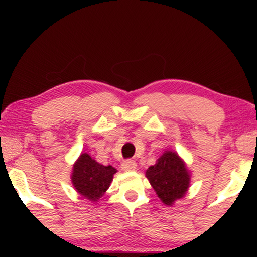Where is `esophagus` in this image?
Listing matches in <instances>:
<instances>
[{"label":"esophagus","mask_w":257,"mask_h":257,"mask_svg":"<svg viewBox=\"0 0 257 257\" xmlns=\"http://www.w3.org/2000/svg\"><path fill=\"white\" fill-rule=\"evenodd\" d=\"M136 167H137V164L133 160H125L122 163H121V169H122V170L125 172L135 171L136 170Z\"/></svg>","instance_id":"34e87169"}]
</instances>
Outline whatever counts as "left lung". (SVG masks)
Segmentation results:
<instances>
[{"mask_svg":"<svg viewBox=\"0 0 257 257\" xmlns=\"http://www.w3.org/2000/svg\"><path fill=\"white\" fill-rule=\"evenodd\" d=\"M191 173L175 151H164L154 165L146 170V178L163 204L172 206L185 197L190 185Z\"/></svg>","mask_w":257,"mask_h":257,"instance_id":"obj_1","label":"left lung"}]
</instances>
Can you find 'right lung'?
<instances>
[{"label": "right lung", "mask_w": 257, "mask_h": 257, "mask_svg": "<svg viewBox=\"0 0 257 257\" xmlns=\"http://www.w3.org/2000/svg\"><path fill=\"white\" fill-rule=\"evenodd\" d=\"M116 169L112 165H103L87 153H81L73 163L71 182L73 188L93 203H97L113 180Z\"/></svg>", "instance_id": "obj_1"}]
</instances>
